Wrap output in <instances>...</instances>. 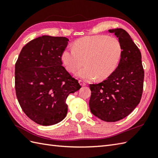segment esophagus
<instances>
[{
    "instance_id": "esophagus-1",
    "label": "esophagus",
    "mask_w": 158,
    "mask_h": 158,
    "mask_svg": "<svg viewBox=\"0 0 158 158\" xmlns=\"http://www.w3.org/2000/svg\"><path fill=\"white\" fill-rule=\"evenodd\" d=\"M79 84L81 85H82V86H85V85H86V83H85V81H82V80H79Z\"/></svg>"
}]
</instances>
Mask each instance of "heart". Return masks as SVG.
Segmentation results:
<instances>
[{
    "mask_svg": "<svg viewBox=\"0 0 158 158\" xmlns=\"http://www.w3.org/2000/svg\"><path fill=\"white\" fill-rule=\"evenodd\" d=\"M122 54V48L118 39L106 35L87 36L77 40L74 48H67L61 54L62 61L69 72L77 71L83 64L85 67L76 73L84 80H104L117 68Z\"/></svg>",
    "mask_w": 158,
    "mask_h": 158,
    "instance_id": "heart-1",
    "label": "heart"
}]
</instances>
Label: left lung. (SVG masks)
I'll use <instances>...</instances> for the list:
<instances>
[{"instance_id": "obj_1", "label": "left lung", "mask_w": 158, "mask_h": 158, "mask_svg": "<svg viewBox=\"0 0 158 158\" xmlns=\"http://www.w3.org/2000/svg\"><path fill=\"white\" fill-rule=\"evenodd\" d=\"M119 39L122 54L118 66L105 81L89 85V105L94 115L107 122L123 119L141 99L144 70L141 53L128 33L122 28L109 30Z\"/></svg>"}]
</instances>
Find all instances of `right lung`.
<instances>
[{"label": "right lung", "mask_w": 158, "mask_h": 158, "mask_svg": "<svg viewBox=\"0 0 158 158\" xmlns=\"http://www.w3.org/2000/svg\"><path fill=\"white\" fill-rule=\"evenodd\" d=\"M69 41L63 36H39L23 47L15 63L17 98L26 115L39 125L64 119L67 97L81 88L62 66L61 54Z\"/></svg>", "instance_id": "add662e5"}]
</instances>
